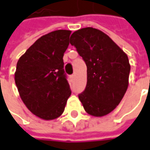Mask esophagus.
Returning a JSON list of instances; mask_svg holds the SVG:
<instances>
[{
  "instance_id": "esophagus-1",
  "label": "esophagus",
  "mask_w": 150,
  "mask_h": 150,
  "mask_svg": "<svg viewBox=\"0 0 150 150\" xmlns=\"http://www.w3.org/2000/svg\"><path fill=\"white\" fill-rule=\"evenodd\" d=\"M75 75H70V79H71V80H75Z\"/></svg>"
}]
</instances>
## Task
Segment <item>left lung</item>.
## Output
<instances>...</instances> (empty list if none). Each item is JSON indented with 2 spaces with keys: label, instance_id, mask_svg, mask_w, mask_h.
<instances>
[{
  "label": "left lung",
  "instance_id": "1",
  "mask_svg": "<svg viewBox=\"0 0 150 150\" xmlns=\"http://www.w3.org/2000/svg\"><path fill=\"white\" fill-rule=\"evenodd\" d=\"M70 43L87 66V84L78 96L85 110L93 116L108 115L128 88L130 65L127 54L106 34L92 27L75 31Z\"/></svg>",
  "mask_w": 150,
  "mask_h": 150
}]
</instances>
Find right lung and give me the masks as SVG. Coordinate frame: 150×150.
<instances>
[{
    "label": "right lung",
    "mask_w": 150,
    "mask_h": 150,
    "mask_svg": "<svg viewBox=\"0 0 150 150\" xmlns=\"http://www.w3.org/2000/svg\"><path fill=\"white\" fill-rule=\"evenodd\" d=\"M70 30H58L37 40L19 59L15 81L24 104L45 120L62 115L71 95L64 70Z\"/></svg>",
    "instance_id": "add662e5"
}]
</instances>
